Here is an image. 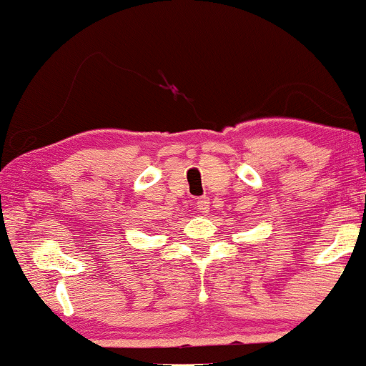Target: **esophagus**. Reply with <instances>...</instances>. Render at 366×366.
<instances>
[{
    "label": "esophagus",
    "mask_w": 366,
    "mask_h": 366,
    "mask_svg": "<svg viewBox=\"0 0 366 366\" xmlns=\"http://www.w3.org/2000/svg\"><path fill=\"white\" fill-rule=\"evenodd\" d=\"M194 208L197 209V213H201V215H207L209 212V199L208 197H199V199L196 201Z\"/></svg>",
    "instance_id": "obj_1"
}]
</instances>
